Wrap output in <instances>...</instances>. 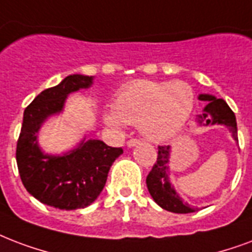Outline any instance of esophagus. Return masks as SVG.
<instances>
[{
  "mask_svg": "<svg viewBox=\"0 0 252 252\" xmlns=\"http://www.w3.org/2000/svg\"><path fill=\"white\" fill-rule=\"evenodd\" d=\"M137 144H140V140L137 139H130L126 141V145H128V148H132V147H136Z\"/></svg>",
  "mask_w": 252,
  "mask_h": 252,
  "instance_id": "esophagus-1",
  "label": "esophagus"
}]
</instances>
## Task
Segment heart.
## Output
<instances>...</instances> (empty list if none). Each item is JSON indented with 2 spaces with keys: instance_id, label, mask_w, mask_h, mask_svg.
<instances>
[{
  "instance_id": "1",
  "label": "heart",
  "mask_w": 252,
  "mask_h": 252,
  "mask_svg": "<svg viewBox=\"0 0 252 252\" xmlns=\"http://www.w3.org/2000/svg\"><path fill=\"white\" fill-rule=\"evenodd\" d=\"M194 94L185 82L136 80L115 97V109H107V126L120 129L124 123L139 124L144 137L155 143L172 139L188 122Z\"/></svg>"
}]
</instances>
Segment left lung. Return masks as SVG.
Segmentation results:
<instances>
[{
	"label": "left lung",
	"instance_id": "obj_1",
	"mask_svg": "<svg viewBox=\"0 0 252 252\" xmlns=\"http://www.w3.org/2000/svg\"><path fill=\"white\" fill-rule=\"evenodd\" d=\"M198 99L207 103L206 107L203 108V113L198 116L199 124H223L231 132L233 139L238 141L237 120L227 103L223 99H217L216 96L209 94H201ZM169 157L170 145H160L157 161L147 177L148 190L155 202L165 210L177 214L194 213L197 207H191L189 203L184 202L169 181Z\"/></svg>",
	"mask_w": 252,
	"mask_h": 252
}]
</instances>
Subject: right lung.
I'll use <instances>...</instances> for the list:
<instances>
[{"instance_id": "1", "label": "right lung", "mask_w": 252, "mask_h": 252, "mask_svg": "<svg viewBox=\"0 0 252 252\" xmlns=\"http://www.w3.org/2000/svg\"><path fill=\"white\" fill-rule=\"evenodd\" d=\"M92 76L68 75L55 87L42 91L26 107L17 141L15 158L22 184L39 202L61 210L83 209L104 188L109 168L123 153L100 140L83 139L72 151L54 156L38 145V132L46 119L63 111L71 92L91 87Z\"/></svg>"}]
</instances>
